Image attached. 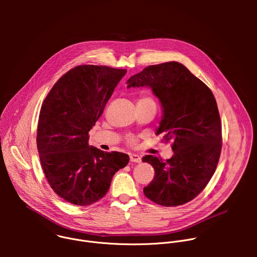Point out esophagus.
<instances>
[{"mask_svg": "<svg viewBox=\"0 0 257 257\" xmlns=\"http://www.w3.org/2000/svg\"><path fill=\"white\" fill-rule=\"evenodd\" d=\"M130 162L131 163H141V158L138 155H130Z\"/></svg>", "mask_w": 257, "mask_h": 257, "instance_id": "1", "label": "esophagus"}]
</instances>
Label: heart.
I'll use <instances>...</instances> for the list:
<instances>
[{
	"label": "heart",
	"mask_w": 257,
	"mask_h": 257,
	"mask_svg": "<svg viewBox=\"0 0 257 257\" xmlns=\"http://www.w3.org/2000/svg\"><path fill=\"white\" fill-rule=\"evenodd\" d=\"M140 100H152V99H151V98H148V97H143V98H141ZM128 142H129L130 144H135L136 139H135L133 136H129V137H128Z\"/></svg>",
	"instance_id": "b5f03b06"
}]
</instances>
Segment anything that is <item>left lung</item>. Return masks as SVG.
Returning <instances> with one entry per match:
<instances>
[{
    "label": "left lung",
    "mask_w": 257,
    "mask_h": 257,
    "mask_svg": "<svg viewBox=\"0 0 257 257\" xmlns=\"http://www.w3.org/2000/svg\"><path fill=\"white\" fill-rule=\"evenodd\" d=\"M151 87L163 118L157 135L172 141L174 156L163 160L145 156L155 177L144 195L160 205L191 201L211 179L222 151V124L211 90L184 66L168 62L144 68L127 80V88Z\"/></svg>",
    "instance_id": "1"
}]
</instances>
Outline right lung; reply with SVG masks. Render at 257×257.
<instances>
[{
  "label": "right lung",
  "mask_w": 257,
  "mask_h": 257,
  "mask_svg": "<svg viewBox=\"0 0 257 257\" xmlns=\"http://www.w3.org/2000/svg\"><path fill=\"white\" fill-rule=\"evenodd\" d=\"M126 69L81 65L53 86L41 108L36 145L52 189L66 201L89 205L107 192L129 156L104 153L88 144V132Z\"/></svg>",
  "instance_id": "right-lung-1"
}]
</instances>
